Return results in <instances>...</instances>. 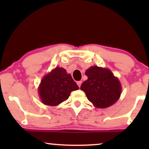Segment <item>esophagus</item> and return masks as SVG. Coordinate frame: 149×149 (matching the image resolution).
<instances>
[{"instance_id":"obj_1","label":"esophagus","mask_w":149,"mask_h":149,"mask_svg":"<svg viewBox=\"0 0 149 149\" xmlns=\"http://www.w3.org/2000/svg\"><path fill=\"white\" fill-rule=\"evenodd\" d=\"M77 85H78V86H79V87H81V83H82V82H81V81H77Z\"/></svg>"}]
</instances>
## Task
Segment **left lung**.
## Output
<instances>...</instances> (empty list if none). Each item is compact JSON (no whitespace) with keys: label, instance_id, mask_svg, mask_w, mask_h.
I'll list each match as a JSON object with an SVG mask.
<instances>
[{"label":"left lung","instance_id":"1","mask_svg":"<svg viewBox=\"0 0 149 149\" xmlns=\"http://www.w3.org/2000/svg\"><path fill=\"white\" fill-rule=\"evenodd\" d=\"M85 75L88 79L82 83L81 89L95 107L105 109L117 102L122 87L111 70L93 66L85 71Z\"/></svg>","mask_w":149,"mask_h":149}]
</instances>
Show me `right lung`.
I'll use <instances>...</instances> for the list:
<instances>
[{
	"label": "right lung",
	"mask_w": 149,
	"mask_h": 149,
	"mask_svg": "<svg viewBox=\"0 0 149 149\" xmlns=\"http://www.w3.org/2000/svg\"><path fill=\"white\" fill-rule=\"evenodd\" d=\"M77 89L78 85L70 74L60 67H56L45 75L38 87L40 100L50 107H56L66 100L71 91Z\"/></svg>",
	"instance_id": "1"
}]
</instances>
